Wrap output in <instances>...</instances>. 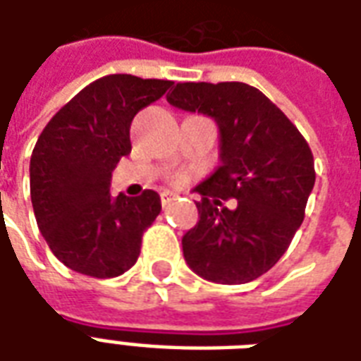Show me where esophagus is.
Here are the masks:
<instances>
[{"label":"esophagus","mask_w":361,"mask_h":361,"mask_svg":"<svg viewBox=\"0 0 361 361\" xmlns=\"http://www.w3.org/2000/svg\"><path fill=\"white\" fill-rule=\"evenodd\" d=\"M160 201H162V207H170V204L176 201V197H173L172 193L164 191V193H160Z\"/></svg>","instance_id":"1"}]
</instances>
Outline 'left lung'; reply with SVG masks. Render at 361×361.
<instances>
[{
  "label": "left lung",
  "mask_w": 361,
  "mask_h": 361,
  "mask_svg": "<svg viewBox=\"0 0 361 361\" xmlns=\"http://www.w3.org/2000/svg\"><path fill=\"white\" fill-rule=\"evenodd\" d=\"M166 100L216 121L220 166L193 191L199 222L181 238L199 276L245 284L276 265L303 222L315 183L313 154L298 127L245 82H178ZM238 198L230 212L221 207Z\"/></svg>",
  "instance_id": "left-lung-1"
}]
</instances>
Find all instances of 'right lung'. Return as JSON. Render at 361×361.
<instances>
[{
    "mask_svg": "<svg viewBox=\"0 0 361 361\" xmlns=\"http://www.w3.org/2000/svg\"><path fill=\"white\" fill-rule=\"evenodd\" d=\"M172 81L106 75L50 119L30 157V199L51 253L94 279H114L137 263L142 232L160 214V197L111 195V172L131 152L135 114Z\"/></svg>",
    "mask_w": 361,
    "mask_h": 361,
    "instance_id": "right-lung-1",
    "label": "right lung"
}]
</instances>
